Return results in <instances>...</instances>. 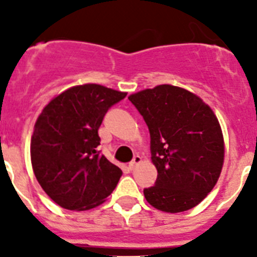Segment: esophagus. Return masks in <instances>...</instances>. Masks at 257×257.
I'll use <instances>...</instances> for the list:
<instances>
[{
    "label": "esophagus",
    "instance_id": "1",
    "mask_svg": "<svg viewBox=\"0 0 257 257\" xmlns=\"http://www.w3.org/2000/svg\"><path fill=\"white\" fill-rule=\"evenodd\" d=\"M142 157H140V156H138V154H136V156L135 157H134V160L133 161H131V163H130V167H131V169H135V167H136V166H138V165H140V163H142Z\"/></svg>",
    "mask_w": 257,
    "mask_h": 257
}]
</instances>
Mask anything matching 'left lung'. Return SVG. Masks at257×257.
<instances>
[{
  "mask_svg": "<svg viewBox=\"0 0 257 257\" xmlns=\"http://www.w3.org/2000/svg\"><path fill=\"white\" fill-rule=\"evenodd\" d=\"M151 133L156 185L145 199L163 212L196 207L216 185L224 165L221 126L208 104L183 87L158 85L131 94Z\"/></svg>",
  "mask_w": 257,
  "mask_h": 257,
  "instance_id": "left-lung-1",
  "label": "left lung"
}]
</instances>
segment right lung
I'll return each mask as SVG.
<instances>
[{
  "label": "right lung",
  "mask_w": 257,
  "mask_h": 257,
  "mask_svg": "<svg viewBox=\"0 0 257 257\" xmlns=\"http://www.w3.org/2000/svg\"><path fill=\"white\" fill-rule=\"evenodd\" d=\"M127 92L96 83L69 87L46 104L31 139L33 172L47 196L65 210L97 207L117 187L122 171L96 151L97 130Z\"/></svg>",
  "instance_id": "add662e5"
}]
</instances>
